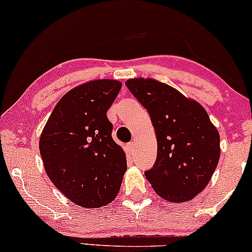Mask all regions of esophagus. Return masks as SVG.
I'll return each mask as SVG.
<instances>
[{"label": "esophagus", "instance_id": "obj_1", "mask_svg": "<svg viewBox=\"0 0 252 252\" xmlns=\"http://www.w3.org/2000/svg\"><path fill=\"white\" fill-rule=\"evenodd\" d=\"M126 150L129 155H134V152H135V145H134V142H129L126 146Z\"/></svg>", "mask_w": 252, "mask_h": 252}]
</instances>
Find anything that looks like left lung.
I'll use <instances>...</instances> for the list:
<instances>
[{"label": "left lung", "mask_w": 252, "mask_h": 252, "mask_svg": "<svg viewBox=\"0 0 252 252\" xmlns=\"http://www.w3.org/2000/svg\"><path fill=\"white\" fill-rule=\"evenodd\" d=\"M126 87L148 111L158 158L145 172L159 197L185 202L210 183L220 158V135L198 102L153 78H130Z\"/></svg>", "instance_id": "8db88e82"}]
</instances>
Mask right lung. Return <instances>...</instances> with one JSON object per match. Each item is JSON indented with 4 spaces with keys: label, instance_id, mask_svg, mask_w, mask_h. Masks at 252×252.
<instances>
[{
    "label": "right lung",
    "instance_id": "obj_1",
    "mask_svg": "<svg viewBox=\"0 0 252 252\" xmlns=\"http://www.w3.org/2000/svg\"><path fill=\"white\" fill-rule=\"evenodd\" d=\"M122 82L94 80L64 94L39 140L46 174L66 197L86 208L114 200L127 170L126 155L112 139L106 112Z\"/></svg>",
    "mask_w": 252,
    "mask_h": 252
}]
</instances>
